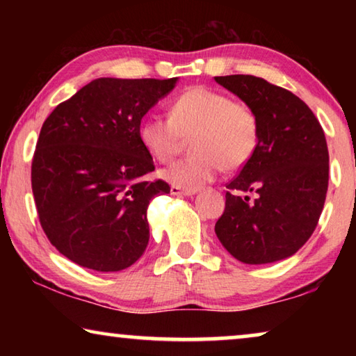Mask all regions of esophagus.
Instances as JSON below:
<instances>
[{
	"label": "esophagus",
	"mask_w": 356,
	"mask_h": 356,
	"mask_svg": "<svg viewBox=\"0 0 356 356\" xmlns=\"http://www.w3.org/2000/svg\"><path fill=\"white\" fill-rule=\"evenodd\" d=\"M195 193H196V190H184L176 185L171 186V195H174V196H193Z\"/></svg>",
	"instance_id": "1"
}]
</instances>
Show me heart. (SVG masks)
<instances>
[{"mask_svg":"<svg viewBox=\"0 0 356 356\" xmlns=\"http://www.w3.org/2000/svg\"><path fill=\"white\" fill-rule=\"evenodd\" d=\"M191 134L195 154L161 172L185 190H197L221 170L236 171L248 163L257 149L259 120L248 105L197 86L172 102L170 116H149L140 127L143 146L161 163L171 161Z\"/></svg>","mask_w":356,"mask_h":356,"instance_id":"heart-1","label":"heart"}]
</instances>
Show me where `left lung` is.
Here are the masks:
<instances>
[{
    "label": "left lung",
    "instance_id": "obj_1",
    "mask_svg": "<svg viewBox=\"0 0 356 356\" xmlns=\"http://www.w3.org/2000/svg\"><path fill=\"white\" fill-rule=\"evenodd\" d=\"M259 120L254 155L226 185V207L215 225L221 245L243 264L295 254L312 236L328 190V147L314 113L284 88L252 75L215 76ZM236 191L258 193L251 203Z\"/></svg>",
    "mask_w": 356,
    "mask_h": 356
}]
</instances>
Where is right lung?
I'll return each mask as SVG.
<instances>
[{
	"mask_svg": "<svg viewBox=\"0 0 356 356\" xmlns=\"http://www.w3.org/2000/svg\"><path fill=\"white\" fill-rule=\"evenodd\" d=\"M177 78H97L59 104L40 129L33 195L50 243L81 267L119 272L149 243L147 207L170 193L140 140L141 119Z\"/></svg>",
	"mask_w": 356,
	"mask_h": 356,
	"instance_id": "obj_1",
	"label": "right lung"
}]
</instances>
